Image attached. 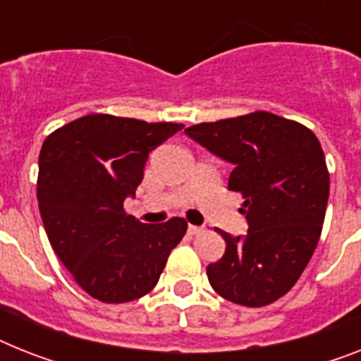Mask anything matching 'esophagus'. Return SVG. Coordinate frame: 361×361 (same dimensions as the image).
Listing matches in <instances>:
<instances>
[{"label": "esophagus", "instance_id": "esophagus-1", "mask_svg": "<svg viewBox=\"0 0 361 361\" xmlns=\"http://www.w3.org/2000/svg\"><path fill=\"white\" fill-rule=\"evenodd\" d=\"M202 232V227H197V225H188V234L190 236H197V234H201Z\"/></svg>", "mask_w": 361, "mask_h": 361}]
</instances>
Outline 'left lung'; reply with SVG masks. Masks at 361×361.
<instances>
[{"label":"left lung","instance_id":"1","mask_svg":"<svg viewBox=\"0 0 361 361\" xmlns=\"http://www.w3.org/2000/svg\"><path fill=\"white\" fill-rule=\"evenodd\" d=\"M184 133L232 164L228 190L243 195L249 231L223 236L227 249L207 267L210 286L241 306L271 305L299 281L323 228L330 177L308 127L271 112L199 123Z\"/></svg>","mask_w":361,"mask_h":361}]
</instances>
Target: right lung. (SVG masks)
I'll return each mask as SVG.
<instances>
[{"label": "right lung", "mask_w": 361, "mask_h": 361, "mask_svg": "<svg viewBox=\"0 0 361 361\" xmlns=\"http://www.w3.org/2000/svg\"><path fill=\"white\" fill-rule=\"evenodd\" d=\"M183 127L90 114L42 145L37 197L44 228L77 284L101 302L149 293L186 234L183 217L145 225L123 210L144 178L149 153Z\"/></svg>", "instance_id": "obj_1"}]
</instances>
